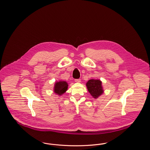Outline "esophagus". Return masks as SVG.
Instances as JSON below:
<instances>
[{"mask_svg":"<svg viewBox=\"0 0 150 150\" xmlns=\"http://www.w3.org/2000/svg\"><path fill=\"white\" fill-rule=\"evenodd\" d=\"M75 81L76 82V83H80L81 81V80L80 79H75Z\"/></svg>","mask_w":150,"mask_h":150,"instance_id":"34e87169","label":"esophagus"}]
</instances>
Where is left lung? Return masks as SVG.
I'll return each mask as SVG.
<instances>
[{"instance_id": "1", "label": "left lung", "mask_w": 150, "mask_h": 150, "mask_svg": "<svg viewBox=\"0 0 150 150\" xmlns=\"http://www.w3.org/2000/svg\"><path fill=\"white\" fill-rule=\"evenodd\" d=\"M86 86L88 92L94 98H97L103 93L102 81L100 80L91 79L86 83Z\"/></svg>"}]
</instances>
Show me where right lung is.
<instances>
[{"instance_id":"1","label":"right lung","mask_w":150,"mask_h":150,"mask_svg":"<svg viewBox=\"0 0 150 150\" xmlns=\"http://www.w3.org/2000/svg\"><path fill=\"white\" fill-rule=\"evenodd\" d=\"M68 88V84L65 81H59L55 83L54 92L57 95H62L66 92Z\"/></svg>"}]
</instances>
